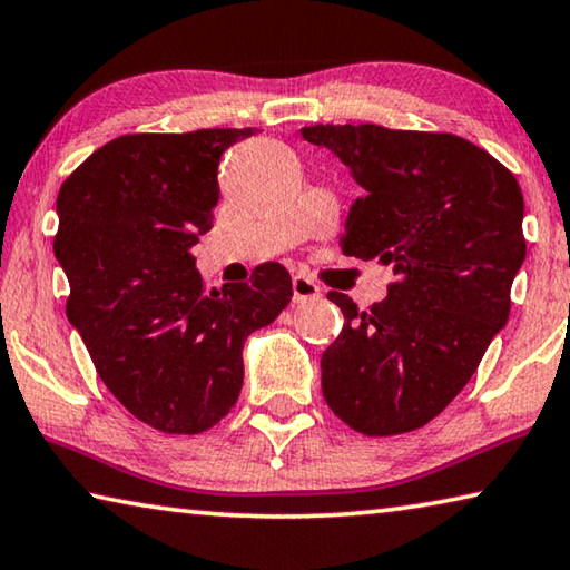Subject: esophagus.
<instances>
[{"label": "esophagus", "instance_id": "obj_1", "mask_svg": "<svg viewBox=\"0 0 570 570\" xmlns=\"http://www.w3.org/2000/svg\"><path fill=\"white\" fill-rule=\"evenodd\" d=\"M292 288H294V302L302 304V302H312V298H320L322 296V288L316 286L312 278H306L302 274H296L292 278Z\"/></svg>", "mask_w": 570, "mask_h": 570}]
</instances>
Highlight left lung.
Listing matches in <instances>:
<instances>
[{
  "instance_id": "8db88e82",
  "label": "left lung",
  "mask_w": 570,
  "mask_h": 570,
  "mask_svg": "<svg viewBox=\"0 0 570 570\" xmlns=\"http://www.w3.org/2000/svg\"><path fill=\"white\" fill-rule=\"evenodd\" d=\"M302 138L332 150L364 190L344 254L397 276L370 312L330 292L344 330L322 354L324 400L362 435L412 432L458 397L508 322L525 262L523 193L460 135L366 122L312 125Z\"/></svg>"
}]
</instances>
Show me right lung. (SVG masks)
I'll list each match as a JSON object with an SVG mask.
<instances>
[{
  "label": "right lung",
  "mask_w": 570,
  "mask_h": 570,
  "mask_svg": "<svg viewBox=\"0 0 570 570\" xmlns=\"http://www.w3.org/2000/svg\"><path fill=\"white\" fill-rule=\"evenodd\" d=\"M248 135H120L57 196L67 320L115 400L168 435H198L226 417L244 384V342L292 302L282 264L206 292L190 254L214 226L220 156Z\"/></svg>",
  "instance_id": "add662e5"
}]
</instances>
